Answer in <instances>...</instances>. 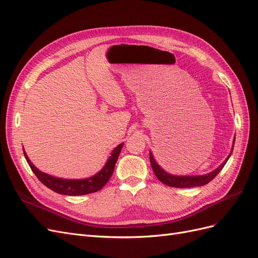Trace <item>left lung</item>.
<instances>
[{"instance_id": "1", "label": "left lung", "mask_w": 258, "mask_h": 258, "mask_svg": "<svg viewBox=\"0 0 258 258\" xmlns=\"http://www.w3.org/2000/svg\"><path fill=\"white\" fill-rule=\"evenodd\" d=\"M236 139V138H235ZM235 139H233V143H232V150L230 151V154L228 155V157L226 158V160L222 163V165L216 168L212 172H210L208 174L204 175H173L168 173L167 171L163 170L157 162H156L153 154L150 152V160H151V165L153 168V171L155 175L157 176L159 181L163 184H166L171 187H176V188H186V187H195V186H204L208 184L209 182L212 181V179L218 174V172L224 168L226 165V162L229 159L231 156V153L233 151V145H235Z\"/></svg>"}]
</instances>
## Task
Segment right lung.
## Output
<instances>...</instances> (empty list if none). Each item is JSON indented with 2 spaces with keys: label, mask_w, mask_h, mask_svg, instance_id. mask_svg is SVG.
Segmentation results:
<instances>
[{
  "label": "right lung",
  "mask_w": 258,
  "mask_h": 258,
  "mask_svg": "<svg viewBox=\"0 0 258 258\" xmlns=\"http://www.w3.org/2000/svg\"><path fill=\"white\" fill-rule=\"evenodd\" d=\"M122 145L123 143L117 145L114 148L110 158L107 159L104 167L101 169L97 174L81 179L61 178L44 173L31 162L27 153L25 152V148H23V154H25V157L29 163L31 170L33 171L37 178L40 179L45 186H47L49 189L61 195H68V196H82V195H87L100 190L108 182V179L111 178L113 174L115 163L117 159H118Z\"/></svg>",
  "instance_id": "1"
}]
</instances>
